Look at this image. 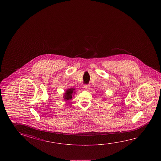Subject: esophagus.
<instances>
[{
  "mask_svg": "<svg viewBox=\"0 0 161 161\" xmlns=\"http://www.w3.org/2000/svg\"><path fill=\"white\" fill-rule=\"evenodd\" d=\"M85 89L86 90H89L90 89V85H84V86Z\"/></svg>",
  "mask_w": 161,
  "mask_h": 161,
  "instance_id": "esophagus-1",
  "label": "esophagus"
}]
</instances>
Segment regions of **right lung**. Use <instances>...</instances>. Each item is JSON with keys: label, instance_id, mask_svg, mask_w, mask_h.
Segmentation results:
<instances>
[{"label": "right lung", "instance_id": "obj_1", "mask_svg": "<svg viewBox=\"0 0 161 161\" xmlns=\"http://www.w3.org/2000/svg\"><path fill=\"white\" fill-rule=\"evenodd\" d=\"M75 89H69L67 90L66 92V93H64V100H69V99H71L72 97V95L73 94L75 93Z\"/></svg>", "mask_w": 161, "mask_h": 161}]
</instances>
